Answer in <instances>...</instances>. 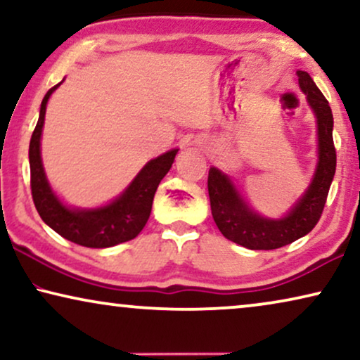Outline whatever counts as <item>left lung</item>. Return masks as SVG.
Segmentation results:
<instances>
[{
	"instance_id": "1",
	"label": "left lung",
	"mask_w": 360,
	"mask_h": 360,
	"mask_svg": "<svg viewBox=\"0 0 360 360\" xmlns=\"http://www.w3.org/2000/svg\"><path fill=\"white\" fill-rule=\"evenodd\" d=\"M298 85L316 117L318 164L311 184L282 218H267L249 206L238 186L224 172L211 167L208 193L211 214L226 239L252 250H270L307 236L321 218L329 186L336 172L333 142V112L329 103L307 72L298 70Z\"/></svg>"
}]
</instances>
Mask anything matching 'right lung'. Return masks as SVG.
I'll return each mask as SVG.
<instances>
[{
    "label": "right lung",
    "mask_w": 360,
    "mask_h": 360,
    "mask_svg": "<svg viewBox=\"0 0 360 360\" xmlns=\"http://www.w3.org/2000/svg\"><path fill=\"white\" fill-rule=\"evenodd\" d=\"M60 83L51 88L44 96L39 121L29 144L31 190L37 213L57 234L85 248H112L134 239L149 219L157 186L170 170L179 149L167 150L165 154L147 162L124 191L110 203L96 208H75L65 205L49 184L41 155V137L47 101Z\"/></svg>",
    "instance_id": "right-lung-1"
}]
</instances>
